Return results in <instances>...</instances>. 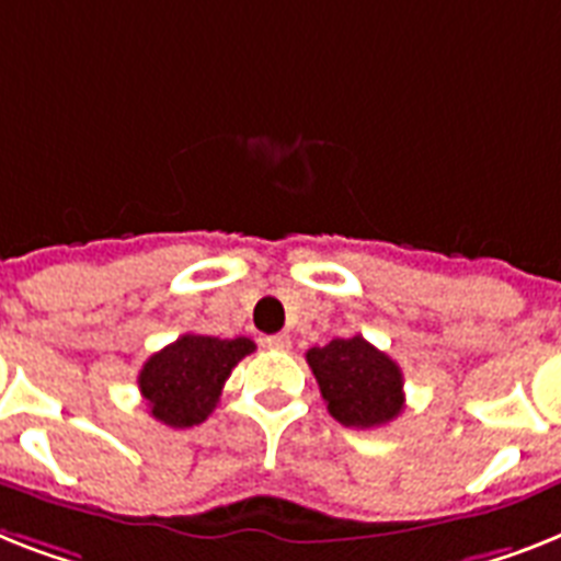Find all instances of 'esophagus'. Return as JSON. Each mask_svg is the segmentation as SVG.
Here are the masks:
<instances>
[{"instance_id": "34e87169", "label": "esophagus", "mask_w": 561, "mask_h": 561, "mask_svg": "<svg viewBox=\"0 0 561 561\" xmlns=\"http://www.w3.org/2000/svg\"><path fill=\"white\" fill-rule=\"evenodd\" d=\"M265 345L271 352H288L290 348V336L288 334H273L265 336Z\"/></svg>"}]
</instances>
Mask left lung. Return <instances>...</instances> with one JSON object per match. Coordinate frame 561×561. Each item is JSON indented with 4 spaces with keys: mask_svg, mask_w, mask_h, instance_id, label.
I'll use <instances>...</instances> for the list:
<instances>
[{
    "mask_svg": "<svg viewBox=\"0 0 561 561\" xmlns=\"http://www.w3.org/2000/svg\"><path fill=\"white\" fill-rule=\"evenodd\" d=\"M334 421L354 430L386 426L403 412V371L389 354L363 340H331L305 354Z\"/></svg>",
    "mask_w": 561,
    "mask_h": 561,
    "instance_id": "obj_1",
    "label": "left lung"
}]
</instances>
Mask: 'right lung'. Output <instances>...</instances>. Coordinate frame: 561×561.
<instances>
[{
  "label": "right lung",
  "mask_w": 561,
  "mask_h": 561,
  "mask_svg": "<svg viewBox=\"0 0 561 561\" xmlns=\"http://www.w3.org/2000/svg\"><path fill=\"white\" fill-rule=\"evenodd\" d=\"M250 352H256V343L248 336L218 340L184 334L152 354L140 368L138 386L154 421L167 423L172 430H186L207 421L230 371Z\"/></svg>",
  "instance_id": "obj_1"
}]
</instances>
